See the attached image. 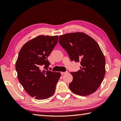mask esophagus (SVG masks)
I'll use <instances>...</instances> for the list:
<instances>
[{
    "instance_id": "esophagus-1",
    "label": "esophagus",
    "mask_w": 121,
    "mask_h": 121,
    "mask_svg": "<svg viewBox=\"0 0 121 121\" xmlns=\"http://www.w3.org/2000/svg\"><path fill=\"white\" fill-rule=\"evenodd\" d=\"M68 73V71H66V72H60L61 74L62 75H65V74H67V73Z\"/></svg>"
}]
</instances>
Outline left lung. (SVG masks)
Segmentation results:
<instances>
[{
    "mask_svg": "<svg viewBox=\"0 0 121 121\" xmlns=\"http://www.w3.org/2000/svg\"><path fill=\"white\" fill-rule=\"evenodd\" d=\"M58 41L71 60L80 62L81 65L78 71L71 73L73 79L69 89L81 96L94 93L100 86L105 73V57L98 43L81 32L60 35Z\"/></svg>",
    "mask_w": 121,
    "mask_h": 121,
    "instance_id": "1",
    "label": "left lung"
}]
</instances>
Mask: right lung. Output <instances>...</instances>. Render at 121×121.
Instances as JSON below:
<instances>
[{
    "label": "right lung",
    "mask_w": 121,
    "mask_h": 121,
    "mask_svg": "<svg viewBox=\"0 0 121 121\" xmlns=\"http://www.w3.org/2000/svg\"><path fill=\"white\" fill-rule=\"evenodd\" d=\"M57 42L58 36L40 35L26 43L18 55L16 63L18 79L27 93L36 99L52 96L60 78V72L47 69L50 64L47 57Z\"/></svg>",
    "instance_id": "1"
}]
</instances>
